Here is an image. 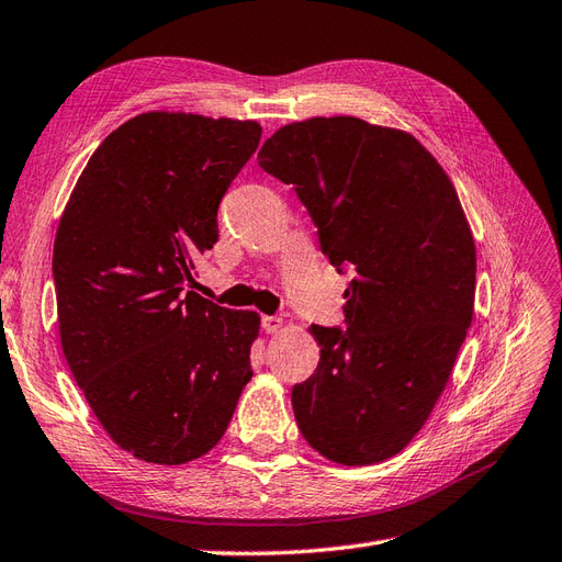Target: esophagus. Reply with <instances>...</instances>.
<instances>
[{
	"mask_svg": "<svg viewBox=\"0 0 562 562\" xmlns=\"http://www.w3.org/2000/svg\"><path fill=\"white\" fill-rule=\"evenodd\" d=\"M262 328L267 330V333H279L281 328H283V318L281 316H262Z\"/></svg>",
	"mask_w": 562,
	"mask_h": 562,
	"instance_id": "esophagus-1",
	"label": "esophagus"
}]
</instances>
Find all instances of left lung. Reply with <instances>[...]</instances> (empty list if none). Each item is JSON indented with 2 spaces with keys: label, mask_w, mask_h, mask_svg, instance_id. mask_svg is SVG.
<instances>
[{
  "label": "left lung",
  "mask_w": 562,
  "mask_h": 562,
  "mask_svg": "<svg viewBox=\"0 0 562 562\" xmlns=\"http://www.w3.org/2000/svg\"><path fill=\"white\" fill-rule=\"evenodd\" d=\"M258 161L353 269L347 330L310 328L321 359L293 386L297 427L330 462H384L427 424L471 326L475 244L454 184L415 135L342 114L281 126Z\"/></svg>",
  "instance_id": "obj_1"
}]
</instances>
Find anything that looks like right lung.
Instances as JSON below:
<instances>
[{"label": "right lung", "instance_id": "right-lung-1", "mask_svg": "<svg viewBox=\"0 0 562 562\" xmlns=\"http://www.w3.org/2000/svg\"><path fill=\"white\" fill-rule=\"evenodd\" d=\"M260 135L252 119L143 112L100 143L60 215L63 353L108 436L143 462L215 448L252 378L260 316L190 288Z\"/></svg>", "mask_w": 562, "mask_h": 562}]
</instances>
